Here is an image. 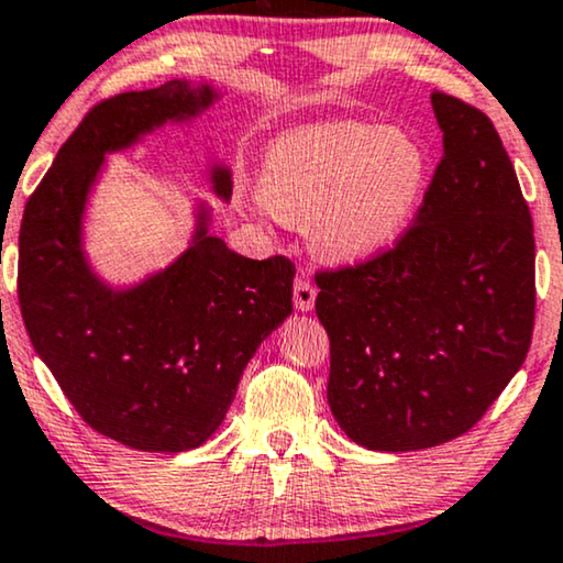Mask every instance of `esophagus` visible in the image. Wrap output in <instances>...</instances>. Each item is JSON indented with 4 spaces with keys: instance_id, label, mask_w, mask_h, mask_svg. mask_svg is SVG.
Wrapping results in <instances>:
<instances>
[{
    "instance_id": "esophagus-1",
    "label": "esophagus",
    "mask_w": 563,
    "mask_h": 563,
    "mask_svg": "<svg viewBox=\"0 0 563 563\" xmlns=\"http://www.w3.org/2000/svg\"><path fill=\"white\" fill-rule=\"evenodd\" d=\"M316 297H318V289L316 284L310 279H305V276H297L295 279V308L299 312H310L316 308Z\"/></svg>"
}]
</instances>
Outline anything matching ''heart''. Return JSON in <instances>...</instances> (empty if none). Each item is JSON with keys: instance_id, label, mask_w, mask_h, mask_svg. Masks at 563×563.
Masks as SVG:
<instances>
[{"instance_id": "b5f03b06", "label": "heart", "mask_w": 563, "mask_h": 563, "mask_svg": "<svg viewBox=\"0 0 563 563\" xmlns=\"http://www.w3.org/2000/svg\"><path fill=\"white\" fill-rule=\"evenodd\" d=\"M429 159L408 131L335 119L284 131L266 150L258 199L305 224L320 258L360 264L388 251L411 224Z\"/></svg>"}]
</instances>
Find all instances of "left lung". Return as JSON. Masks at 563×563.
Listing matches in <instances>:
<instances>
[{"instance_id": "left-lung-1", "label": "left lung", "mask_w": 563, "mask_h": 563, "mask_svg": "<svg viewBox=\"0 0 563 563\" xmlns=\"http://www.w3.org/2000/svg\"><path fill=\"white\" fill-rule=\"evenodd\" d=\"M442 159L396 247L316 276L328 406L377 452L455 440L499 398L536 323L530 209L486 113L432 92Z\"/></svg>"}]
</instances>
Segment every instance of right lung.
<instances>
[{"instance_id":"obj_1","label":"right lung","mask_w":563,"mask_h":563,"mask_svg":"<svg viewBox=\"0 0 563 563\" xmlns=\"http://www.w3.org/2000/svg\"><path fill=\"white\" fill-rule=\"evenodd\" d=\"M214 100V85L170 79L98 103L58 150L20 224L18 297L35 354L95 432L144 452L201 448L255 349L291 312L289 258L230 251L209 232L203 201L186 251L142 282L113 287L87 258L85 211L106 155L165 123L196 121ZM209 184L228 201L230 167L211 165Z\"/></svg>"}]
</instances>
